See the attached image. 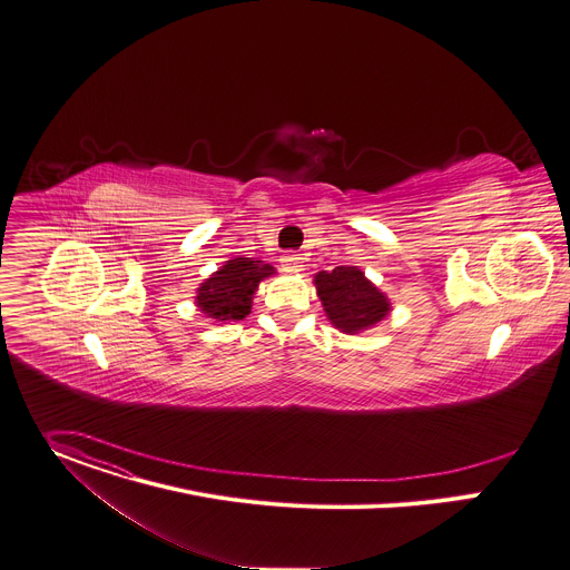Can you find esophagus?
Here are the masks:
<instances>
[{
    "mask_svg": "<svg viewBox=\"0 0 570 570\" xmlns=\"http://www.w3.org/2000/svg\"><path fill=\"white\" fill-rule=\"evenodd\" d=\"M284 273H299L302 271V256L299 254H284L279 258Z\"/></svg>",
    "mask_w": 570,
    "mask_h": 570,
    "instance_id": "1",
    "label": "esophagus"
}]
</instances>
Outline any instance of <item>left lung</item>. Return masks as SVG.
<instances>
[{"label":"left lung","mask_w":570,"mask_h":570,"mask_svg":"<svg viewBox=\"0 0 570 570\" xmlns=\"http://www.w3.org/2000/svg\"><path fill=\"white\" fill-rule=\"evenodd\" d=\"M327 321L343 334L375 327L391 314V299L358 266L321 271L314 277Z\"/></svg>","instance_id":"left-lung-1"}]
</instances>
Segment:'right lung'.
Returning <instances> with one entry per match:
<instances>
[{
	"label": "right lung",
	"instance_id": "add662e5",
	"mask_svg": "<svg viewBox=\"0 0 570 570\" xmlns=\"http://www.w3.org/2000/svg\"><path fill=\"white\" fill-rule=\"evenodd\" d=\"M275 275V268L247 256H234L214 275L206 277L195 295V306L216 323L243 321L252 312V297L264 279Z\"/></svg>",
	"mask_w": 570,
	"mask_h": 570
}]
</instances>
